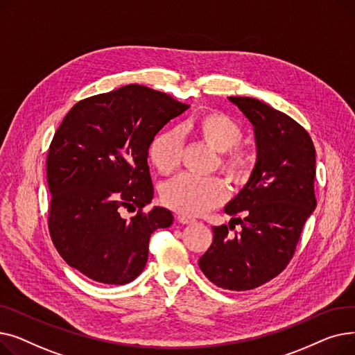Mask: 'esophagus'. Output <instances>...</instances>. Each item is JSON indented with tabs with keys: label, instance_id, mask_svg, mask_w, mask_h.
<instances>
[{
	"label": "esophagus",
	"instance_id": "34e87169",
	"mask_svg": "<svg viewBox=\"0 0 355 355\" xmlns=\"http://www.w3.org/2000/svg\"><path fill=\"white\" fill-rule=\"evenodd\" d=\"M177 220L181 223V225H191V223H194V221H196L194 218L187 217V216H182V214H180V216L177 217Z\"/></svg>",
	"mask_w": 355,
	"mask_h": 355
}]
</instances>
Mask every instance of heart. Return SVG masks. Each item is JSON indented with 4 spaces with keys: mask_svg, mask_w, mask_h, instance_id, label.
<instances>
[{
    "mask_svg": "<svg viewBox=\"0 0 355 355\" xmlns=\"http://www.w3.org/2000/svg\"><path fill=\"white\" fill-rule=\"evenodd\" d=\"M182 129L197 141L218 153L217 165L236 184L245 182L253 170V155L248 148L240 146L243 128L227 114L209 110L198 115ZM148 155L162 175L175 173L182 158V141L177 129H165L149 144ZM227 190L216 177L180 175L166 182L161 190V200L166 207L185 216H200L226 200Z\"/></svg>",
    "mask_w": 355,
    "mask_h": 355,
    "instance_id": "obj_1",
    "label": "heart"
}]
</instances>
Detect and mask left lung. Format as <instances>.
I'll use <instances>...</instances> for the list:
<instances>
[{
    "instance_id": "obj_1",
    "label": "left lung",
    "mask_w": 355,
    "mask_h": 355,
    "mask_svg": "<svg viewBox=\"0 0 355 355\" xmlns=\"http://www.w3.org/2000/svg\"><path fill=\"white\" fill-rule=\"evenodd\" d=\"M229 101L253 125L257 158L248 184L225 207L233 217L229 226L213 227V243L198 265L218 288L241 292L269 282L292 259L316 207L315 146L284 112L253 98ZM236 224L242 230L230 235Z\"/></svg>"
}]
</instances>
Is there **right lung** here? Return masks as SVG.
Returning a JSON list of instances; mask_svg holds the SVG:
<instances>
[{
  "label": "right lung",
  "instance_id": "add662e5",
  "mask_svg": "<svg viewBox=\"0 0 355 355\" xmlns=\"http://www.w3.org/2000/svg\"><path fill=\"white\" fill-rule=\"evenodd\" d=\"M189 107L128 85L69 110L47 155L49 230L69 266L106 285L129 284L144 270L149 237L174 220L164 207L144 211L154 197L148 148ZM123 209L137 213L125 219Z\"/></svg>",
  "mask_w": 355,
  "mask_h": 355
}]
</instances>
